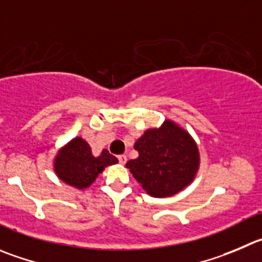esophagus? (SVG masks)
I'll use <instances>...</instances> for the list:
<instances>
[{"mask_svg":"<svg viewBox=\"0 0 262 262\" xmlns=\"http://www.w3.org/2000/svg\"><path fill=\"white\" fill-rule=\"evenodd\" d=\"M118 161H119V163H121V164H124V163H126V161H127V157L124 156V154H121V156H118Z\"/></svg>","mask_w":262,"mask_h":262,"instance_id":"obj_1","label":"esophagus"}]
</instances>
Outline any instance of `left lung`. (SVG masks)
<instances>
[{"instance_id":"1","label":"left lung","mask_w":262,"mask_h":262,"mask_svg":"<svg viewBox=\"0 0 262 262\" xmlns=\"http://www.w3.org/2000/svg\"><path fill=\"white\" fill-rule=\"evenodd\" d=\"M134 148L139 157L127 162L126 167L150 196H172L195 179L201 164L198 144L171 119L146 129Z\"/></svg>"}]
</instances>
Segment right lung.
I'll return each instance as SVG.
<instances>
[{"label": "right lung", "mask_w": 262, "mask_h": 262, "mask_svg": "<svg viewBox=\"0 0 262 262\" xmlns=\"http://www.w3.org/2000/svg\"><path fill=\"white\" fill-rule=\"evenodd\" d=\"M116 163L118 159L106 149L100 156H94L89 143L78 136L59 149L54 158V172L63 183L83 190L94 184L105 167Z\"/></svg>", "instance_id": "right-lung-1"}]
</instances>
